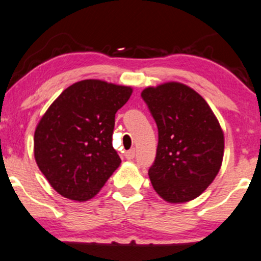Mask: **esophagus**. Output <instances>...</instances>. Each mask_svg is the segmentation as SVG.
<instances>
[{"instance_id": "esophagus-1", "label": "esophagus", "mask_w": 261, "mask_h": 261, "mask_svg": "<svg viewBox=\"0 0 261 261\" xmlns=\"http://www.w3.org/2000/svg\"><path fill=\"white\" fill-rule=\"evenodd\" d=\"M135 154H136V150H135V148H131L125 153V156H126V159H128V161H131V159L135 158Z\"/></svg>"}]
</instances>
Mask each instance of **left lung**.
<instances>
[{
  "label": "left lung",
  "instance_id": "obj_1",
  "mask_svg": "<svg viewBox=\"0 0 261 261\" xmlns=\"http://www.w3.org/2000/svg\"><path fill=\"white\" fill-rule=\"evenodd\" d=\"M141 96L159 134L148 171L153 188L168 203L193 200L220 171L225 149L220 122L198 92L177 81L146 87Z\"/></svg>",
  "mask_w": 261,
  "mask_h": 261
}]
</instances>
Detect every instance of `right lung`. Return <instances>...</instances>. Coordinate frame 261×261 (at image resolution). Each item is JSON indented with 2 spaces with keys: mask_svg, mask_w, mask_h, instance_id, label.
Returning a JSON list of instances; mask_svg holds the SVG:
<instances>
[{
  "mask_svg": "<svg viewBox=\"0 0 261 261\" xmlns=\"http://www.w3.org/2000/svg\"><path fill=\"white\" fill-rule=\"evenodd\" d=\"M133 87L87 79L67 87L37 122L34 156L61 196L86 202L120 165L113 148L115 113Z\"/></svg>",
  "mask_w": 261,
  "mask_h": 261,
  "instance_id": "add662e5",
  "label": "right lung"
}]
</instances>
